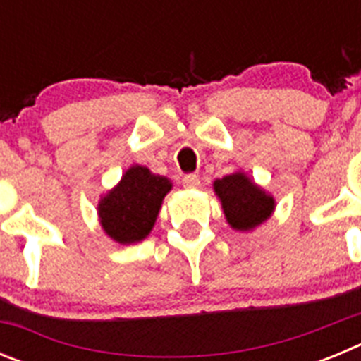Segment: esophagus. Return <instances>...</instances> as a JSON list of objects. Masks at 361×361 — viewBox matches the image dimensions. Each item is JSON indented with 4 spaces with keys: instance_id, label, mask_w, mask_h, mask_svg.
I'll return each mask as SVG.
<instances>
[{
    "instance_id": "34e87169",
    "label": "esophagus",
    "mask_w": 361,
    "mask_h": 361,
    "mask_svg": "<svg viewBox=\"0 0 361 361\" xmlns=\"http://www.w3.org/2000/svg\"><path fill=\"white\" fill-rule=\"evenodd\" d=\"M183 184H184V188H199V186H200V178H199V175H195V173L184 175Z\"/></svg>"
}]
</instances>
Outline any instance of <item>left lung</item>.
Masks as SVG:
<instances>
[{"label":"left lung","mask_w":361,"mask_h":361,"mask_svg":"<svg viewBox=\"0 0 361 361\" xmlns=\"http://www.w3.org/2000/svg\"><path fill=\"white\" fill-rule=\"evenodd\" d=\"M226 220L237 231H251L275 212V199L251 180L244 171H235L213 183Z\"/></svg>","instance_id":"1"}]
</instances>
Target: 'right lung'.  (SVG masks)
Returning a JSON list of instances; mask_svg holds the SVG:
<instances>
[{
	"instance_id": "right-lung-1",
	"label": "right lung",
	"mask_w": 361,
	"mask_h": 361,
	"mask_svg": "<svg viewBox=\"0 0 361 361\" xmlns=\"http://www.w3.org/2000/svg\"><path fill=\"white\" fill-rule=\"evenodd\" d=\"M170 190V178L152 173L146 166L128 168L119 184L99 200V222L104 233L119 244L145 240Z\"/></svg>"
}]
</instances>
